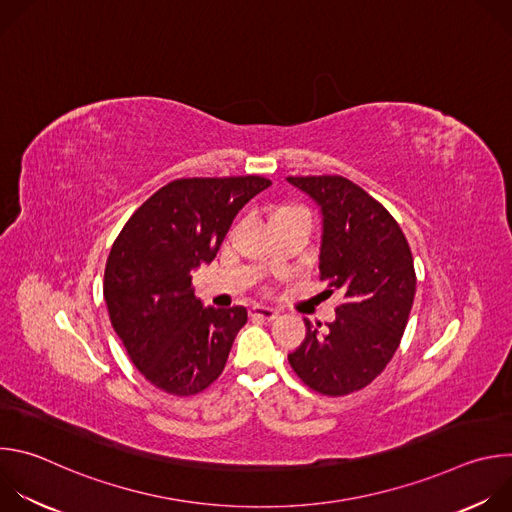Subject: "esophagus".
<instances>
[{
	"label": "esophagus",
	"mask_w": 512,
	"mask_h": 512,
	"mask_svg": "<svg viewBox=\"0 0 512 512\" xmlns=\"http://www.w3.org/2000/svg\"><path fill=\"white\" fill-rule=\"evenodd\" d=\"M249 316H251L253 320H263V322H271V320H275V318H277V312H275V310H271V308H263V306H253V308L249 310Z\"/></svg>",
	"instance_id": "34e87169"
}]
</instances>
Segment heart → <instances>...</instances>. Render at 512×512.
<instances>
[{
    "label": "heart",
    "instance_id": "1",
    "mask_svg": "<svg viewBox=\"0 0 512 512\" xmlns=\"http://www.w3.org/2000/svg\"><path fill=\"white\" fill-rule=\"evenodd\" d=\"M281 216H306V210L304 208H298V206H283V208H277L271 216V221H275V218H281Z\"/></svg>",
    "mask_w": 512,
    "mask_h": 512
}]
</instances>
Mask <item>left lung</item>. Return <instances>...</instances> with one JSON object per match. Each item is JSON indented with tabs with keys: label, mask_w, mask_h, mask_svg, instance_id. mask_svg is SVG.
<instances>
[{
	"label": "left lung",
	"mask_w": 512,
	"mask_h": 512,
	"mask_svg": "<svg viewBox=\"0 0 512 512\" xmlns=\"http://www.w3.org/2000/svg\"><path fill=\"white\" fill-rule=\"evenodd\" d=\"M322 212L320 279L344 302L324 328L306 322L304 342L287 354L314 391L348 395L373 383L393 358L415 298L409 243L389 210L342 176H289Z\"/></svg>",
	"instance_id": "left-lung-1"
}]
</instances>
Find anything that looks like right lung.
<instances>
[{"instance_id": "1", "label": "right lung", "mask_w": 512, "mask_h": 512, "mask_svg": "<svg viewBox=\"0 0 512 512\" xmlns=\"http://www.w3.org/2000/svg\"><path fill=\"white\" fill-rule=\"evenodd\" d=\"M271 186L261 176L180 178L145 200L107 257L103 296L135 369L188 397L221 377L247 310L204 308L192 271L210 263L239 210Z\"/></svg>"}]
</instances>
